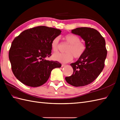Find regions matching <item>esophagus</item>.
<instances>
[{
	"label": "esophagus",
	"instance_id": "esophagus-1",
	"mask_svg": "<svg viewBox=\"0 0 120 120\" xmlns=\"http://www.w3.org/2000/svg\"><path fill=\"white\" fill-rule=\"evenodd\" d=\"M66 66V65H65V64H62V67H64V66Z\"/></svg>",
	"mask_w": 120,
	"mask_h": 120
}]
</instances>
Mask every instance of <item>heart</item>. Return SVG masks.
Returning <instances> with one entry per match:
<instances>
[{"label": "heart", "instance_id": "1", "mask_svg": "<svg viewBox=\"0 0 120 120\" xmlns=\"http://www.w3.org/2000/svg\"><path fill=\"white\" fill-rule=\"evenodd\" d=\"M65 40L69 45L66 49L65 53H55L52 55L54 60L62 63H66L72 60L74 57L76 58L82 56L86 52V46L80 42V38L74 34H67L64 37ZM59 37H55L52 40L51 47L54 52L57 51L59 47Z\"/></svg>", "mask_w": 120, "mask_h": 120}]
</instances>
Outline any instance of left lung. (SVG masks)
Returning a JSON list of instances; mask_svg holds the SVG:
<instances>
[{"instance_id": "obj_1", "label": "left lung", "mask_w": 120, "mask_h": 120, "mask_svg": "<svg viewBox=\"0 0 120 120\" xmlns=\"http://www.w3.org/2000/svg\"><path fill=\"white\" fill-rule=\"evenodd\" d=\"M71 33L80 36L85 41L86 50L77 61L70 64L73 73L65 79L73 86H82L94 81L103 70L107 55L105 41L94 28L78 27Z\"/></svg>"}]
</instances>
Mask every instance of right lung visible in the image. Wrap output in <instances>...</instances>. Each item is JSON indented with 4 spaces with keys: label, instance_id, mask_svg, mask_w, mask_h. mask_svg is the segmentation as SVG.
Wrapping results in <instances>:
<instances>
[{
    "label": "right lung",
    "instance_id": "add662e5",
    "mask_svg": "<svg viewBox=\"0 0 120 120\" xmlns=\"http://www.w3.org/2000/svg\"><path fill=\"white\" fill-rule=\"evenodd\" d=\"M61 31L40 26L25 30L15 38L9 51V60L14 75L29 86L38 87L48 80L51 72L62 65L45 60L51 55V43Z\"/></svg>",
    "mask_w": 120,
    "mask_h": 120
}]
</instances>
